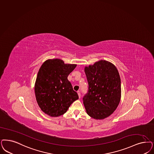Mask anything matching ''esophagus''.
I'll return each mask as SVG.
<instances>
[{"mask_svg":"<svg viewBox=\"0 0 154 154\" xmlns=\"http://www.w3.org/2000/svg\"><path fill=\"white\" fill-rule=\"evenodd\" d=\"M77 94H78V95H79V98H80V97H81V93H80V91H77Z\"/></svg>","mask_w":154,"mask_h":154,"instance_id":"34e87169","label":"esophagus"}]
</instances>
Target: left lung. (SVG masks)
I'll return each mask as SVG.
<instances>
[{"label": "left lung", "mask_w": 154, "mask_h": 154, "mask_svg": "<svg viewBox=\"0 0 154 154\" xmlns=\"http://www.w3.org/2000/svg\"><path fill=\"white\" fill-rule=\"evenodd\" d=\"M89 88L83 98L87 114L96 119L110 116L118 106L121 97V79L117 68L106 60L85 66Z\"/></svg>", "instance_id": "obj_1"}]
</instances>
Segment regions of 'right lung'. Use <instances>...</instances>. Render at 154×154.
<instances>
[{"instance_id": "obj_1", "label": "right lung", "mask_w": 154, "mask_h": 154, "mask_svg": "<svg viewBox=\"0 0 154 154\" xmlns=\"http://www.w3.org/2000/svg\"><path fill=\"white\" fill-rule=\"evenodd\" d=\"M76 64H65L62 60H46L38 70L35 84L38 105L44 113L56 117L65 113L71 104L79 99L68 76Z\"/></svg>"}]
</instances>
